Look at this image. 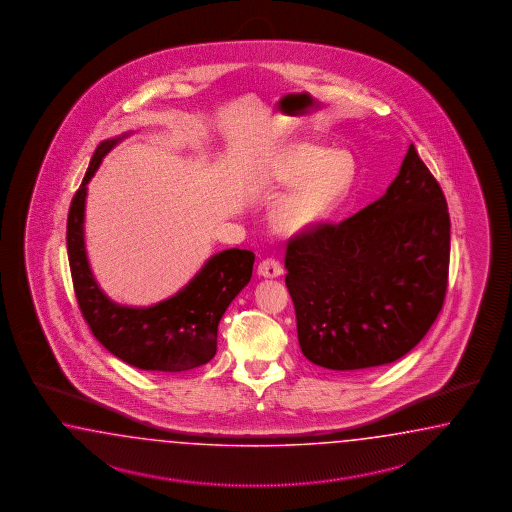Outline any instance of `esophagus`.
<instances>
[{
  "instance_id": "1",
  "label": "esophagus",
  "mask_w": 512,
  "mask_h": 512,
  "mask_svg": "<svg viewBox=\"0 0 512 512\" xmlns=\"http://www.w3.org/2000/svg\"><path fill=\"white\" fill-rule=\"evenodd\" d=\"M257 272H259V276H263V278H278V276L283 274V266L279 264L278 259L268 257V259L261 261Z\"/></svg>"
}]
</instances>
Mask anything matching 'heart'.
<instances>
[{
	"label": "heart",
	"mask_w": 512,
	"mask_h": 512,
	"mask_svg": "<svg viewBox=\"0 0 512 512\" xmlns=\"http://www.w3.org/2000/svg\"><path fill=\"white\" fill-rule=\"evenodd\" d=\"M278 186H296L279 204L276 221L285 233L310 229L340 204L357 180L355 157L345 150L300 142L285 148L266 172Z\"/></svg>",
	"instance_id": "obj_1"
}]
</instances>
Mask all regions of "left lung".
I'll return each mask as SVG.
<instances>
[{"mask_svg": "<svg viewBox=\"0 0 512 512\" xmlns=\"http://www.w3.org/2000/svg\"><path fill=\"white\" fill-rule=\"evenodd\" d=\"M449 261L447 199L411 144L381 199L289 238L285 285L304 357L347 372L407 355L443 308Z\"/></svg>", "mask_w": 512, "mask_h": 512, "instance_id": "left-lung-1", "label": "left lung"}]
</instances>
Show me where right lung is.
<instances>
[{
    "instance_id": "add662e5",
    "label": "right lung",
    "mask_w": 512,
    "mask_h": 512,
    "mask_svg": "<svg viewBox=\"0 0 512 512\" xmlns=\"http://www.w3.org/2000/svg\"><path fill=\"white\" fill-rule=\"evenodd\" d=\"M118 139L97 146L67 216V255L78 308L97 341L114 357L146 372H186L210 362L217 325L251 278L255 253L225 249L176 295L150 308L118 306L99 289L84 249L86 189L101 159Z\"/></svg>"
}]
</instances>
